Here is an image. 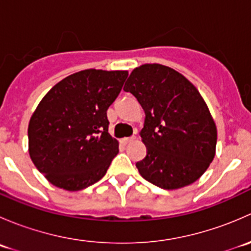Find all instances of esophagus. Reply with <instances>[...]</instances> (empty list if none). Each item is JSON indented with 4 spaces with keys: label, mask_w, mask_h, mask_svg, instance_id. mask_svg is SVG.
I'll use <instances>...</instances> for the list:
<instances>
[{
    "label": "esophagus",
    "mask_w": 251,
    "mask_h": 251,
    "mask_svg": "<svg viewBox=\"0 0 251 251\" xmlns=\"http://www.w3.org/2000/svg\"><path fill=\"white\" fill-rule=\"evenodd\" d=\"M136 138V136H131V137H125V138H123V143L124 144H127V143H130V142H132L133 140H135Z\"/></svg>",
    "instance_id": "1"
}]
</instances>
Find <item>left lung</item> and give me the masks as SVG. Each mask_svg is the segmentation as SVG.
Wrapping results in <instances>:
<instances>
[{
  "label": "left lung",
  "mask_w": 251,
  "mask_h": 251,
  "mask_svg": "<svg viewBox=\"0 0 251 251\" xmlns=\"http://www.w3.org/2000/svg\"><path fill=\"white\" fill-rule=\"evenodd\" d=\"M124 90L146 113L140 135L147 155L136 163L141 176L164 189L196 182L214 159L217 141L216 125L199 91L161 64L133 69Z\"/></svg>",
  "instance_id": "left-lung-1"
}]
</instances>
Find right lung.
Listing matches in <instances>:
<instances>
[{
	"label": "right lung",
	"mask_w": 251,
	"mask_h": 251,
	"mask_svg": "<svg viewBox=\"0 0 251 251\" xmlns=\"http://www.w3.org/2000/svg\"><path fill=\"white\" fill-rule=\"evenodd\" d=\"M128 73L87 69L63 78L42 98L27 128L29 154L55 187L81 191L100 181L119 153L107 110Z\"/></svg>",
	"instance_id": "obj_1"
}]
</instances>
